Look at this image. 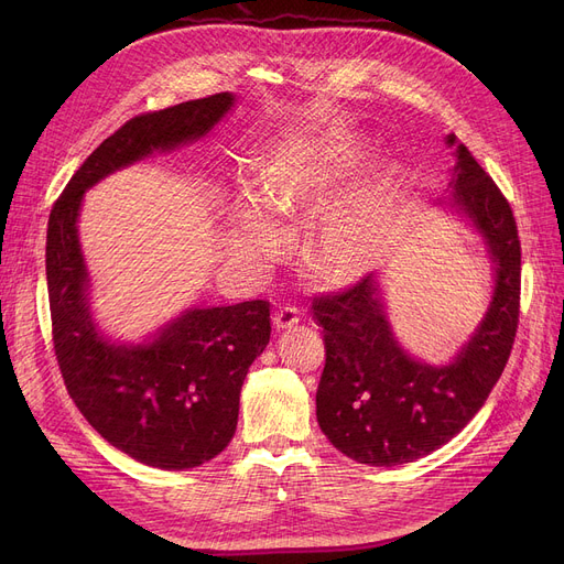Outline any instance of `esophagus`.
I'll use <instances>...</instances> for the list:
<instances>
[{"label":"esophagus","instance_id":"1","mask_svg":"<svg viewBox=\"0 0 564 564\" xmlns=\"http://www.w3.org/2000/svg\"><path fill=\"white\" fill-rule=\"evenodd\" d=\"M297 322H300V315H297V311H294V308H281V311H276L274 317H272V324H274L276 332H288V329H292Z\"/></svg>","mask_w":564,"mask_h":564}]
</instances>
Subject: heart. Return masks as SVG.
I'll use <instances>...</instances> for the list:
<instances>
[{"label": "heart", "instance_id": "b5f03b06", "mask_svg": "<svg viewBox=\"0 0 564 564\" xmlns=\"http://www.w3.org/2000/svg\"><path fill=\"white\" fill-rule=\"evenodd\" d=\"M372 153L366 134L332 128L294 137L264 155L258 192L274 213L313 217L357 175ZM402 185L400 164H387L370 181L343 194L322 215L313 237V260L336 281H357L387 260L393 245V203ZM274 235L264 207L245 194L237 203V247L256 251Z\"/></svg>", "mask_w": 564, "mask_h": 564}]
</instances>
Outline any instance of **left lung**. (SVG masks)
Returning <instances> with one entry per match:
<instances>
[{"label":"left lung","mask_w":564,"mask_h":564,"mask_svg":"<svg viewBox=\"0 0 564 564\" xmlns=\"http://www.w3.org/2000/svg\"><path fill=\"white\" fill-rule=\"evenodd\" d=\"M453 203L476 224L496 264L494 302L451 366L411 359L393 338L372 276L313 297L327 364L315 395L317 423L349 459L398 466L457 436L500 379L519 327L521 242L508 198L455 134Z\"/></svg>","instance_id":"obj_1"}]
</instances>
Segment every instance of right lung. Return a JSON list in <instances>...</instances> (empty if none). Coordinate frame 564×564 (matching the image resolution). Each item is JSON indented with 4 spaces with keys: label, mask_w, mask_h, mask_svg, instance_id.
Returning a JSON list of instances; mask_svg holds the SVG:
<instances>
[{
    "label": "right lung",
    "mask_w": 564,
    "mask_h": 564,
    "mask_svg": "<svg viewBox=\"0 0 564 564\" xmlns=\"http://www.w3.org/2000/svg\"><path fill=\"white\" fill-rule=\"evenodd\" d=\"M230 107V94H215L130 118L75 171L47 221L52 343L68 395L113 448L166 470L200 466L230 443L245 377L270 343V302L194 308L151 343L111 345L88 313L77 215L100 177L203 137Z\"/></svg>",
    "instance_id": "obj_1"
}]
</instances>
